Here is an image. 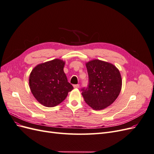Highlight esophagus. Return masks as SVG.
Returning <instances> with one entry per match:
<instances>
[{
  "mask_svg": "<svg viewBox=\"0 0 154 154\" xmlns=\"http://www.w3.org/2000/svg\"><path fill=\"white\" fill-rule=\"evenodd\" d=\"M73 87H74V88H79V87H80V85H79V84H76V85H74Z\"/></svg>",
  "mask_w": 154,
  "mask_h": 154,
  "instance_id": "34e87169",
  "label": "esophagus"
}]
</instances>
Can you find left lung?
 I'll return each mask as SVG.
<instances>
[{
    "label": "left lung",
    "mask_w": 154,
    "mask_h": 154,
    "mask_svg": "<svg viewBox=\"0 0 154 154\" xmlns=\"http://www.w3.org/2000/svg\"><path fill=\"white\" fill-rule=\"evenodd\" d=\"M88 76L87 87L82 88L85 101L94 110L110 105L122 89V80L119 70L110 63L94 60L86 63Z\"/></svg>",
    "instance_id": "left-lung-1"
}]
</instances>
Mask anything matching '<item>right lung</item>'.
I'll list each match as a JSON object with an SVG mask.
<instances>
[{"label":"right lung","mask_w":154,"mask_h":154,"mask_svg":"<svg viewBox=\"0 0 154 154\" xmlns=\"http://www.w3.org/2000/svg\"><path fill=\"white\" fill-rule=\"evenodd\" d=\"M65 62L54 59L36 66L29 76L32 94L45 106H57L66 98L73 87L63 72Z\"/></svg>","instance_id":"add662e5"}]
</instances>
